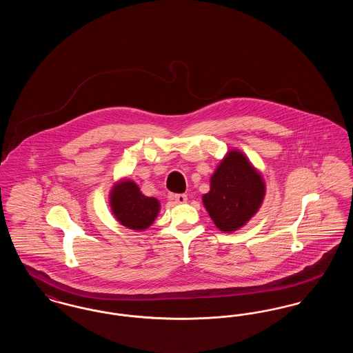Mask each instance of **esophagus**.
<instances>
[{"label": "esophagus", "instance_id": "1", "mask_svg": "<svg viewBox=\"0 0 353 353\" xmlns=\"http://www.w3.org/2000/svg\"><path fill=\"white\" fill-rule=\"evenodd\" d=\"M169 199L173 200L176 203H185L188 200L186 194H172V196H169Z\"/></svg>", "mask_w": 353, "mask_h": 353}]
</instances>
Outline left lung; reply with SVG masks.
<instances>
[{"mask_svg": "<svg viewBox=\"0 0 353 353\" xmlns=\"http://www.w3.org/2000/svg\"><path fill=\"white\" fill-rule=\"evenodd\" d=\"M266 193L262 174L242 152L229 151L210 177L202 202L221 232L233 233L259 210Z\"/></svg>", "mask_w": 353, "mask_h": 353, "instance_id": "1", "label": "left lung"}]
</instances>
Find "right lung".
Listing matches in <instances>:
<instances>
[{
  "label": "right lung",
  "instance_id": "add662e5",
  "mask_svg": "<svg viewBox=\"0 0 353 353\" xmlns=\"http://www.w3.org/2000/svg\"><path fill=\"white\" fill-rule=\"evenodd\" d=\"M111 210L119 222L132 230H145L157 217L160 202L144 196L136 183L120 180L110 193Z\"/></svg>",
  "mask_w": 353,
  "mask_h": 353
}]
</instances>
